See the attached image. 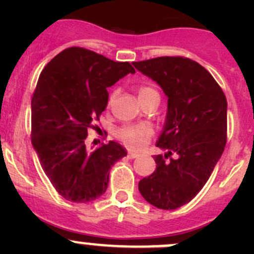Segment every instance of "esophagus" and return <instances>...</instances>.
I'll return each instance as SVG.
<instances>
[{
    "label": "esophagus",
    "mask_w": 254,
    "mask_h": 254,
    "mask_svg": "<svg viewBox=\"0 0 254 254\" xmlns=\"http://www.w3.org/2000/svg\"><path fill=\"white\" fill-rule=\"evenodd\" d=\"M140 156V153L139 152H132V151H129V152H127V157L129 158H136V157H139Z\"/></svg>",
    "instance_id": "esophagus-1"
}]
</instances>
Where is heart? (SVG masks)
<instances>
[{
  "instance_id": "1",
  "label": "heart",
  "mask_w": 254,
  "mask_h": 254,
  "mask_svg": "<svg viewBox=\"0 0 254 254\" xmlns=\"http://www.w3.org/2000/svg\"><path fill=\"white\" fill-rule=\"evenodd\" d=\"M136 92L140 103L152 98V97H160V93L153 87L146 86V84L137 87ZM114 96L115 93L111 94V97H109V103H112V101L114 99ZM115 135L127 147L137 150V148L143 147L146 145V142L148 141L150 136L152 135V127L147 124H127L119 127L117 130V132H115Z\"/></svg>"
}]
</instances>
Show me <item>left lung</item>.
Returning a JSON list of instances; mask_svg holds the SVG:
<instances>
[{"mask_svg": "<svg viewBox=\"0 0 254 254\" xmlns=\"http://www.w3.org/2000/svg\"><path fill=\"white\" fill-rule=\"evenodd\" d=\"M132 65L168 98L165 125L156 142L167 152L155 156V172L139 182V190L151 205L178 209L201 190L224 152L226 97L209 71L190 59L161 56Z\"/></svg>", "mask_w": 254, "mask_h": 254, "instance_id": "left-lung-1", "label": "left lung"}]
</instances>
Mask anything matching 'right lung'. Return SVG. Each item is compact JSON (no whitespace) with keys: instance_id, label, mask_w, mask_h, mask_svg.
Returning <instances> with one entry per match:
<instances>
[{"instance_id":"add662e5","label":"right lung","mask_w":254,"mask_h":254,"mask_svg":"<svg viewBox=\"0 0 254 254\" xmlns=\"http://www.w3.org/2000/svg\"><path fill=\"white\" fill-rule=\"evenodd\" d=\"M127 73L117 63L83 48L61 51L44 67L32 98V143L59 194L88 203L106 193L109 171L127 156L120 143L88 148L86 137L108 104L107 88Z\"/></svg>"}]
</instances>
